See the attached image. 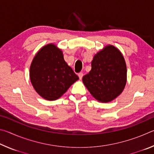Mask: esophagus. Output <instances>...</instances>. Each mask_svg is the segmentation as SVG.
Returning <instances> with one entry per match:
<instances>
[{"label":"esophagus","mask_w":154,"mask_h":154,"mask_svg":"<svg viewBox=\"0 0 154 154\" xmlns=\"http://www.w3.org/2000/svg\"><path fill=\"white\" fill-rule=\"evenodd\" d=\"M78 76H79V79H82V77H83V72H79V74H78Z\"/></svg>","instance_id":"esophagus-1"}]
</instances>
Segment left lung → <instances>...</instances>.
<instances>
[{
	"label": "left lung",
	"mask_w": 154,
	"mask_h": 154,
	"mask_svg": "<svg viewBox=\"0 0 154 154\" xmlns=\"http://www.w3.org/2000/svg\"><path fill=\"white\" fill-rule=\"evenodd\" d=\"M91 64V71L82 78L83 84L99 102H111L120 95L126 84L123 55L116 47L108 45L95 54Z\"/></svg>",
	"instance_id": "8db88e82"
}]
</instances>
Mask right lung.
Here are the masks:
<instances>
[{
  "label": "right lung",
  "instance_id": "1",
  "mask_svg": "<svg viewBox=\"0 0 154 154\" xmlns=\"http://www.w3.org/2000/svg\"><path fill=\"white\" fill-rule=\"evenodd\" d=\"M30 79L38 94L48 100L60 98L79 79L64 59L62 51L49 43L39 49L30 67Z\"/></svg>",
  "mask_w": 154,
  "mask_h": 154
}]
</instances>
